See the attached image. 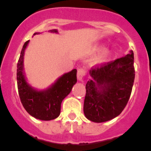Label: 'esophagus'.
Returning a JSON list of instances; mask_svg holds the SVG:
<instances>
[{
    "label": "esophagus",
    "instance_id": "esophagus-1",
    "mask_svg": "<svg viewBox=\"0 0 151 151\" xmlns=\"http://www.w3.org/2000/svg\"><path fill=\"white\" fill-rule=\"evenodd\" d=\"M85 75V71L83 68H79L78 71H77V80L79 81H83L84 77Z\"/></svg>",
    "mask_w": 151,
    "mask_h": 151
}]
</instances>
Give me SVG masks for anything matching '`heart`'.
<instances>
[{
    "label": "heart",
    "mask_w": 151,
    "mask_h": 151,
    "mask_svg": "<svg viewBox=\"0 0 151 151\" xmlns=\"http://www.w3.org/2000/svg\"><path fill=\"white\" fill-rule=\"evenodd\" d=\"M102 48V46L100 45H96L93 48V52H96L99 51ZM110 52L107 49H104V50H101L98 55L94 58V63L96 64H101V63H104L105 62L107 61L110 58Z\"/></svg>",
    "instance_id": "1"
}]
</instances>
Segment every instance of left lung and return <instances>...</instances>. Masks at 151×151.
I'll return each mask as SVG.
<instances>
[{"label": "left lung", "mask_w": 151, "mask_h": 151, "mask_svg": "<svg viewBox=\"0 0 151 151\" xmlns=\"http://www.w3.org/2000/svg\"><path fill=\"white\" fill-rule=\"evenodd\" d=\"M86 83L83 110L89 121L102 123L122 112L132 93L134 81V52L100 67L92 68Z\"/></svg>", "instance_id": "left-lung-1"}]
</instances>
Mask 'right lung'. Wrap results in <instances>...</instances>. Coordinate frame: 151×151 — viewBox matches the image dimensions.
Instances as JSON below:
<instances>
[{"label": "right lung", "instance_id": "1", "mask_svg": "<svg viewBox=\"0 0 151 151\" xmlns=\"http://www.w3.org/2000/svg\"><path fill=\"white\" fill-rule=\"evenodd\" d=\"M49 32L58 33L57 29ZM39 33H35L33 36ZM28 44L29 41L24 44L17 63V80L19 98L25 110L31 116L42 121H51L60 115L62 101L70 93L77 82V71L74 68L65 73L46 89L33 88L28 83L24 71V55Z\"/></svg>", "mask_w": 151, "mask_h": 151}]
</instances>
